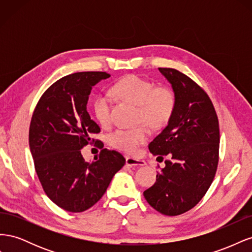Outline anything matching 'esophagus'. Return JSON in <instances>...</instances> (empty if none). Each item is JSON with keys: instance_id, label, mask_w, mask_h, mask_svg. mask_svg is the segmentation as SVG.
<instances>
[{"instance_id": "1", "label": "esophagus", "mask_w": 252, "mask_h": 252, "mask_svg": "<svg viewBox=\"0 0 252 252\" xmlns=\"http://www.w3.org/2000/svg\"><path fill=\"white\" fill-rule=\"evenodd\" d=\"M126 165L127 166H145L146 165V163H145V161H143V159L127 157L126 158Z\"/></svg>"}]
</instances>
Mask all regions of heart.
Masks as SVG:
<instances>
[{
	"label": "heart",
	"mask_w": 252,
	"mask_h": 252,
	"mask_svg": "<svg viewBox=\"0 0 252 252\" xmlns=\"http://www.w3.org/2000/svg\"><path fill=\"white\" fill-rule=\"evenodd\" d=\"M126 100L139 105V119L154 128L165 126L172 118L177 97L169 87H156L151 81L140 75L131 74L119 81L111 89ZM111 96L108 94H97L94 101V111L98 123L107 126L111 121ZM149 139V129L146 125L135 128H117L109 133L107 141L111 147L135 154Z\"/></svg>",
	"instance_id": "1"
}]
</instances>
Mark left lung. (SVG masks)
Returning <instances> with one entry per match:
<instances>
[{
    "mask_svg": "<svg viewBox=\"0 0 252 252\" xmlns=\"http://www.w3.org/2000/svg\"><path fill=\"white\" fill-rule=\"evenodd\" d=\"M177 97L172 118L148 145L165 167L144 191L152 208L165 216L182 215L199 203L215 179L219 164V120L206 91L173 68H158ZM159 167V166H158Z\"/></svg>",
    "mask_w": 252,
    "mask_h": 252,
    "instance_id": "8db88e82",
    "label": "left lung"
}]
</instances>
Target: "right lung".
Listing matches in <instances>:
<instances>
[{
    "label": "right lung",
    "instance_id": "right-lung-1",
    "mask_svg": "<svg viewBox=\"0 0 252 252\" xmlns=\"http://www.w3.org/2000/svg\"><path fill=\"white\" fill-rule=\"evenodd\" d=\"M109 77L104 71L68 74L45 91L32 113L29 147L37 178L49 199L66 211L93 207L125 164L116 150L102 147L93 163L81 154L88 144H103L91 138L101 128L87 112V102L95 84Z\"/></svg>",
    "mask_w": 252,
    "mask_h": 252
}]
</instances>
